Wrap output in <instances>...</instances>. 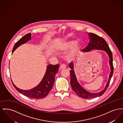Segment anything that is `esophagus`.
<instances>
[{
  "mask_svg": "<svg viewBox=\"0 0 123 123\" xmlns=\"http://www.w3.org/2000/svg\"><path fill=\"white\" fill-rule=\"evenodd\" d=\"M65 68H66V65H65V64H62L60 66V69L61 70L65 69Z\"/></svg>",
  "mask_w": 123,
  "mask_h": 123,
  "instance_id": "1",
  "label": "esophagus"
}]
</instances>
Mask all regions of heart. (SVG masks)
<instances>
[{
    "mask_svg": "<svg viewBox=\"0 0 123 123\" xmlns=\"http://www.w3.org/2000/svg\"><path fill=\"white\" fill-rule=\"evenodd\" d=\"M81 47V44L78 41H61L55 48L58 53H64L70 49L65 54L64 57L68 60H72L76 58Z\"/></svg>",
    "mask_w": 123,
    "mask_h": 123,
    "instance_id": "b5f03b06",
    "label": "heart"
}]
</instances>
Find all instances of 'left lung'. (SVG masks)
I'll list each match as a JSON object with an SVG mask.
<instances>
[{
  "label": "left lung",
  "mask_w": 123,
  "mask_h": 123,
  "mask_svg": "<svg viewBox=\"0 0 123 123\" xmlns=\"http://www.w3.org/2000/svg\"><path fill=\"white\" fill-rule=\"evenodd\" d=\"M88 35L89 39V42L87 47H86L84 49L82 50V52L83 53H88L94 49L105 51L109 58V65L110 66L111 72L109 76L108 81L107 82L105 88L98 93H91L87 91L78 82L74 71V64L72 62L70 63L69 64V67L71 69L70 70V83L71 88H72V90L76 92L78 96L85 99L99 97L104 94L109 86L113 73L112 54L106 42L103 38L94 33H88Z\"/></svg>",
  "instance_id": "obj_1"
}]
</instances>
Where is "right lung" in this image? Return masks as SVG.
Returning a JSON list of instances; mask_svg holds the SVG:
<instances>
[{"mask_svg":"<svg viewBox=\"0 0 123 123\" xmlns=\"http://www.w3.org/2000/svg\"><path fill=\"white\" fill-rule=\"evenodd\" d=\"M31 39V33H29L24 36L15 44L12 49V54L18 47L29 41ZM59 68L58 64L54 65L52 64L48 65L45 74L41 82L35 88L29 90H23L18 88L13 83L12 80V84L19 93L29 98L35 99L44 98L47 96L52 88L55 81V76L58 72Z\"/></svg>","mask_w":123,"mask_h":123,"instance_id":"add662e5","label":"right lung"}]
</instances>
